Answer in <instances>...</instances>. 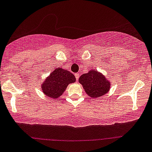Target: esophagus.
Instances as JSON below:
<instances>
[{"mask_svg": "<svg viewBox=\"0 0 152 152\" xmlns=\"http://www.w3.org/2000/svg\"><path fill=\"white\" fill-rule=\"evenodd\" d=\"M75 77H76V80H78V79H79V73H75Z\"/></svg>", "mask_w": 152, "mask_h": 152, "instance_id": "34e87169", "label": "esophagus"}]
</instances>
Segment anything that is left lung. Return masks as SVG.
Listing matches in <instances>:
<instances>
[{"instance_id": "8db88e82", "label": "left lung", "mask_w": 152, "mask_h": 152, "mask_svg": "<svg viewBox=\"0 0 152 152\" xmlns=\"http://www.w3.org/2000/svg\"><path fill=\"white\" fill-rule=\"evenodd\" d=\"M79 82L82 85L87 95L92 98H99L105 95L111 88V82L96 70H91L81 75Z\"/></svg>"}]
</instances>
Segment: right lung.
I'll return each instance as SVG.
<instances>
[{
  "instance_id": "1",
  "label": "right lung",
  "mask_w": 152,
  "mask_h": 152,
  "mask_svg": "<svg viewBox=\"0 0 152 152\" xmlns=\"http://www.w3.org/2000/svg\"><path fill=\"white\" fill-rule=\"evenodd\" d=\"M76 81L74 75L62 68H57L41 84V90L46 96L57 99L61 96L69 84Z\"/></svg>"
}]
</instances>
